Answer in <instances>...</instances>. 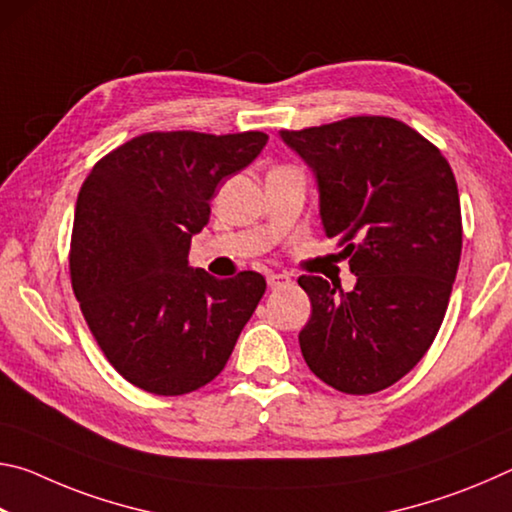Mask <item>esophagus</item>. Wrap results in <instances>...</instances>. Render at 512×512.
I'll return each instance as SVG.
<instances>
[{
  "instance_id": "34e87169",
  "label": "esophagus",
  "mask_w": 512,
  "mask_h": 512,
  "mask_svg": "<svg viewBox=\"0 0 512 512\" xmlns=\"http://www.w3.org/2000/svg\"><path fill=\"white\" fill-rule=\"evenodd\" d=\"M266 282L271 289H280V287H284V284L291 282V277L287 273H268Z\"/></svg>"
}]
</instances>
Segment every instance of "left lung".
<instances>
[{"instance_id":"obj_1","label":"left lung","mask_w":512,"mask_h":512,"mask_svg":"<svg viewBox=\"0 0 512 512\" xmlns=\"http://www.w3.org/2000/svg\"><path fill=\"white\" fill-rule=\"evenodd\" d=\"M282 140L316 173L320 219L339 237L354 289L300 275L311 316L298 336L309 370L348 395L384 391L431 348L463 248L445 155L404 121L361 115Z\"/></svg>"}]
</instances>
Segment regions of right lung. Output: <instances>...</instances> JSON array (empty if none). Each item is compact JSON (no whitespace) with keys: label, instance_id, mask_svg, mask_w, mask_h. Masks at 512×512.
Returning a JSON list of instances; mask_svg holds the SVG:
<instances>
[{"label":"right lung","instance_id":"right-lung-1","mask_svg":"<svg viewBox=\"0 0 512 512\" xmlns=\"http://www.w3.org/2000/svg\"><path fill=\"white\" fill-rule=\"evenodd\" d=\"M266 133L137 135L94 164L79 192L69 275L110 366L155 395H185L228 363L266 291L264 275L216 280L189 268L223 178L253 162Z\"/></svg>","mask_w":512,"mask_h":512}]
</instances>
